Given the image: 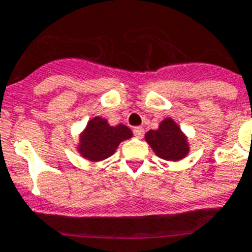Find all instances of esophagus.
<instances>
[{
  "instance_id": "34e87169",
  "label": "esophagus",
  "mask_w": 252,
  "mask_h": 252,
  "mask_svg": "<svg viewBox=\"0 0 252 252\" xmlns=\"http://www.w3.org/2000/svg\"><path fill=\"white\" fill-rule=\"evenodd\" d=\"M133 133H134V136H136L137 138H142L145 129H143L142 126H136V128L133 129Z\"/></svg>"
}]
</instances>
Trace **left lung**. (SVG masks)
<instances>
[{"instance_id":"left-lung-1","label":"left lung","mask_w":252,"mask_h":252,"mask_svg":"<svg viewBox=\"0 0 252 252\" xmlns=\"http://www.w3.org/2000/svg\"><path fill=\"white\" fill-rule=\"evenodd\" d=\"M145 139L158 158L169 161L182 160L189 152L187 137L172 118L162 120L156 130H149Z\"/></svg>"}]
</instances>
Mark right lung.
Returning <instances> with one entry per match:
<instances>
[{"label":"right lung","instance_id":"right-lung-1","mask_svg":"<svg viewBox=\"0 0 252 252\" xmlns=\"http://www.w3.org/2000/svg\"><path fill=\"white\" fill-rule=\"evenodd\" d=\"M132 136V130L124 124L110 126L106 119L96 116L80 133L78 151L90 161H101L113 155L119 143Z\"/></svg>","mask_w":252,"mask_h":252}]
</instances>
